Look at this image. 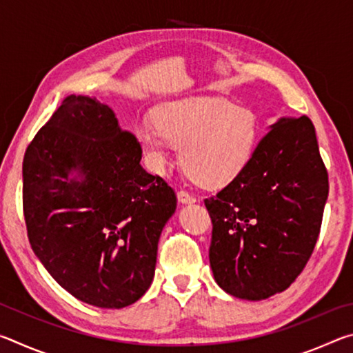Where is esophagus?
<instances>
[{
    "label": "esophagus",
    "mask_w": 353,
    "mask_h": 353,
    "mask_svg": "<svg viewBox=\"0 0 353 353\" xmlns=\"http://www.w3.org/2000/svg\"><path fill=\"white\" fill-rule=\"evenodd\" d=\"M177 199H179V202H181V204H193V202H196L193 196L187 193V191H179Z\"/></svg>",
    "instance_id": "esophagus-1"
}]
</instances>
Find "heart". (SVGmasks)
<instances>
[{
    "instance_id": "obj_1",
    "label": "heart",
    "mask_w": 353,
    "mask_h": 353,
    "mask_svg": "<svg viewBox=\"0 0 353 353\" xmlns=\"http://www.w3.org/2000/svg\"><path fill=\"white\" fill-rule=\"evenodd\" d=\"M155 126L141 124L135 139L149 168L162 172L172 148L196 183L218 188L248 168L260 141V119L249 105L223 98L170 101L155 110Z\"/></svg>"
}]
</instances>
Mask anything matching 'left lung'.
Returning <instances> with one entry per match:
<instances>
[{"instance_id": "8db88e82", "label": "left lung", "mask_w": 353, "mask_h": 353, "mask_svg": "<svg viewBox=\"0 0 353 353\" xmlns=\"http://www.w3.org/2000/svg\"><path fill=\"white\" fill-rule=\"evenodd\" d=\"M268 130L243 174L204 201L213 224V277L246 301L285 291L302 272L328 196L310 118H279Z\"/></svg>"}]
</instances>
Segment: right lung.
Instances as JSON below:
<instances>
[{"mask_svg":"<svg viewBox=\"0 0 353 353\" xmlns=\"http://www.w3.org/2000/svg\"><path fill=\"white\" fill-rule=\"evenodd\" d=\"M140 160L115 112L82 94L65 99L26 149L29 243L51 277L88 305H132L152 283L177 198Z\"/></svg>","mask_w":353,"mask_h":353,"instance_id":"obj_1","label":"right lung"}]
</instances>
